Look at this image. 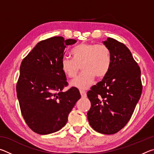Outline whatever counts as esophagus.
Segmentation results:
<instances>
[{
    "instance_id": "obj_1",
    "label": "esophagus",
    "mask_w": 154,
    "mask_h": 154,
    "mask_svg": "<svg viewBox=\"0 0 154 154\" xmlns=\"http://www.w3.org/2000/svg\"><path fill=\"white\" fill-rule=\"evenodd\" d=\"M80 94H81V95H82V98H85L87 96L86 92H85V91L80 90Z\"/></svg>"
}]
</instances>
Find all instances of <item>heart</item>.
<instances>
[{"label":"heart","mask_w":154,"mask_h":154,"mask_svg":"<svg viewBox=\"0 0 154 154\" xmlns=\"http://www.w3.org/2000/svg\"><path fill=\"white\" fill-rule=\"evenodd\" d=\"M72 58L64 57L60 60V68L64 74L69 78L76 76L80 66L82 72L72 80V87L80 90L89 88L94 81L105 77L111 65V53L104 44L82 43L75 46L71 51Z\"/></svg>","instance_id":"obj_1"}]
</instances>
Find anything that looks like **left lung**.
<instances>
[{
  "label": "left lung",
  "mask_w": 154,
  "mask_h": 154,
  "mask_svg": "<svg viewBox=\"0 0 154 154\" xmlns=\"http://www.w3.org/2000/svg\"><path fill=\"white\" fill-rule=\"evenodd\" d=\"M110 49L111 65L101 82L91 88L88 122L99 133L112 134L126 126L142 93L140 69L124 44L112 38L103 42Z\"/></svg>",
  "instance_id": "left-lung-1"
}]
</instances>
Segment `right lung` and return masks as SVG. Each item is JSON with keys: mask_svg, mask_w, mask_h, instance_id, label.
Segmentation results:
<instances>
[{"mask_svg": "<svg viewBox=\"0 0 154 154\" xmlns=\"http://www.w3.org/2000/svg\"><path fill=\"white\" fill-rule=\"evenodd\" d=\"M76 42L62 36L41 41L21 63L17 96L26 123L36 133L48 134L60 130L81 98L76 88L62 91L68 83L60 60L66 46Z\"/></svg>", "mask_w": 154, "mask_h": 154, "instance_id": "right-lung-1", "label": "right lung"}]
</instances>
